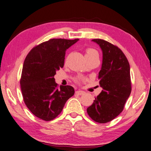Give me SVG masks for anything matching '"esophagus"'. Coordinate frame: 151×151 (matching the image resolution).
<instances>
[{"instance_id": "obj_1", "label": "esophagus", "mask_w": 151, "mask_h": 151, "mask_svg": "<svg viewBox=\"0 0 151 151\" xmlns=\"http://www.w3.org/2000/svg\"><path fill=\"white\" fill-rule=\"evenodd\" d=\"M84 93L85 92L83 91V90H77V91H76V94H77L78 95H83Z\"/></svg>"}]
</instances>
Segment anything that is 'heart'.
<instances>
[{
  "label": "heart",
  "mask_w": 151,
  "mask_h": 151,
  "mask_svg": "<svg viewBox=\"0 0 151 151\" xmlns=\"http://www.w3.org/2000/svg\"><path fill=\"white\" fill-rule=\"evenodd\" d=\"M96 56L98 57V53L95 49L92 48L86 49L85 57H96Z\"/></svg>",
  "instance_id": "obj_1"
}]
</instances>
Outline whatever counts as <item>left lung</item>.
Instances as JSON below:
<instances>
[{"label": "left lung", "instance_id": "1", "mask_svg": "<svg viewBox=\"0 0 151 151\" xmlns=\"http://www.w3.org/2000/svg\"><path fill=\"white\" fill-rule=\"evenodd\" d=\"M92 42L102 51V64L98 74L103 90L87 108V113L94 122H111L123 111L131 92L130 67L124 53L117 46L100 39Z\"/></svg>", "mask_w": 151, "mask_h": 151}]
</instances>
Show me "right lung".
Masks as SVG:
<instances>
[{
  "label": "right lung",
  "instance_id": "1",
  "mask_svg": "<svg viewBox=\"0 0 151 151\" xmlns=\"http://www.w3.org/2000/svg\"><path fill=\"white\" fill-rule=\"evenodd\" d=\"M79 40L51 39L33 48L24 60L20 79L24 103L38 118L51 121L62 111L75 94L71 86H60L55 81L63 68L65 52Z\"/></svg>",
  "mask_w": 151,
  "mask_h": 151
}]
</instances>
